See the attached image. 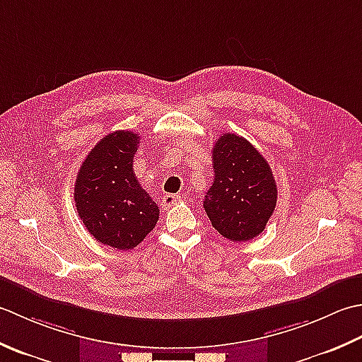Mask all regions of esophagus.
Listing matches in <instances>:
<instances>
[{
    "mask_svg": "<svg viewBox=\"0 0 362 362\" xmlns=\"http://www.w3.org/2000/svg\"><path fill=\"white\" fill-rule=\"evenodd\" d=\"M181 200V198L178 197V195H170V194H167V195H164L160 198V206L164 209H168V208H172V206H175L176 203H178Z\"/></svg>",
    "mask_w": 362,
    "mask_h": 362,
    "instance_id": "obj_1",
    "label": "esophagus"
}]
</instances>
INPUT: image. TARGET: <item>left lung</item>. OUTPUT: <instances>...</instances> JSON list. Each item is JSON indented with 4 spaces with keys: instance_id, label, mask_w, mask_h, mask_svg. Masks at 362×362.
Returning a JSON list of instances; mask_svg holds the SVG:
<instances>
[{
    "instance_id": "obj_1",
    "label": "left lung",
    "mask_w": 362,
    "mask_h": 362,
    "mask_svg": "<svg viewBox=\"0 0 362 362\" xmlns=\"http://www.w3.org/2000/svg\"><path fill=\"white\" fill-rule=\"evenodd\" d=\"M212 167L216 176L203 203L212 226L231 242L259 235L278 198L269 162L247 139L226 132L212 148Z\"/></svg>"
}]
</instances>
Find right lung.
Here are the masks:
<instances>
[{"label":"right lung","instance_id":"1","mask_svg":"<svg viewBox=\"0 0 362 362\" xmlns=\"http://www.w3.org/2000/svg\"><path fill=\"white\" fill-rule=\"evenodd\" d=\"M139 139L131 131L103 137L81 165L73 195L87 231L123 252L137 247L159 218V208L132 170Z\"/></svg>","mask_w":362,"mask_h":362}]
</instances>
